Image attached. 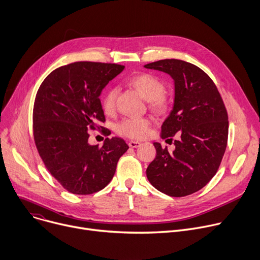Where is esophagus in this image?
<instances>
[{
	"instance_id": "esophagus-1",
	"label": "esophagus",
	"mask_w": 260,
	"mask_h": 260,
	"mask_svg": "<svg viewBox=\"0 0 260 260\" xmlns=\"http://www.w3.org/2000/svg\"><path fill=\"white\" fill-rule=\"evenodd\" d=\"M140 145H141V143L138 142V141H129L128 142V146L132 147V148H137V147H139Z\"/></svg>"
}]
</instances>
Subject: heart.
<instances>
[{
    "mask_svg": "<svg viewBox=\"0 0 260 260\" xmlns=\"http://www.w3.org/2000/svg\"><path fill=\"white\" fill-rule=\"evenodd\" d=\"M129 84L139 92L154 111L164 113L169 107V99L164 93L165 83L158 76L150 73L138 74L129 79ZM117 89L110 88L102 98V109L107 114L115 110ZM117 133L131 139H142L146 137L150 129V120L146 117L125 118L117 124Z\"/></svg>",
    "mask_w": 260,
    "mask_h": 260,
    "instance_id": "1",
    "label": "heart"
}]
</instances>
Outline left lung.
<instances>
[{
    "label": "left lung",
    "mask_w": 260,
    "mask_h": 260,
    "mask_svg": "<svg viewBox=\"0 0 260 260\" xmlns=\"http://www.w3.org/2000/svg\"><path fill=\"white\" fill-rule=\"evenodd\" d=\"M144 67L167 73L175 81L174 108L162 124L161 137L170 141L178 137L172 151L153 143L157 155L146 169L147 179L170 197L194 193L215 176L223 157L229 128L227 110L216 85L199 67L180 59H162Z\"/></svg>",
    "instance_id": "1"
}]
</instances>
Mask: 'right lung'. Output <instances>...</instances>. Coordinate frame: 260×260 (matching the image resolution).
Returning <instances> with one entry per match:
<instances>
[{"label": "right lung", "mask_w": 260, "mask_h": 260, "mask_svg": "<svg viewBox=\"0 0 260 260\" xmlns=\"http://www.w3.org/2000/svg\"><path fill=\"white\" fill-rule=\"evenodd\" d=\"M123 69L116 63H69L52 71L37 93L34 142L51 176L73 194H92L105 188L128 149L118 137L107 138L101 147L89 143V129L103 128L99 124L106 121L101 91Z\"/></svg>", "instance_id": "add662e5"}]
</instances>
